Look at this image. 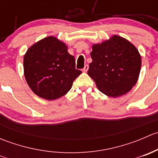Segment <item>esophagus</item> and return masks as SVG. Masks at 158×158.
Masks as SVG:
<instances>
[{
	"instance_id": "esophagus-1",
	"label": "esophagus",
	"mask_w": 158,
	"mask_h": 158,
	"mask_svg": "<svg viewBox=\"0 0 158 158\" xmlns=\"http://www.w3.org/2000/svg\"><path fill=\"white\" fill-rule=\"evenodd\" d=\"M89 69V66L88 65H85V66H84V68L82 69V72H84V73H86L87 71H88Z\"/></svg>"
}]
</instances>
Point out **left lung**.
<instances>
[{
    "mask_svg": "<svg viewBox=\"0 0 158 158\" xmlns=\"http://www.w3.org/2000/svg\"><path fill=\"white\" fill-rule=\"evenodd\" d=\"M88 75L97 88L109 97L128 93L138 82L141 56L125 38L113 35L101 44H93Z\"/></svg>",
    "mask_w": 158,
    "mask_h": 158,
    "instance_id": "1",
    "label": "left lung"
}]
</instances>
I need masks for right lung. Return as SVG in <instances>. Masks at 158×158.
Returning a JSON list of instances; mask_svg holds the SVG:
<instances>
[{
  "label": "right lung",
  "instance_id": "obj_1",
  "mask_svg": "<svg viewBox=\"0 0 158 158\" xmlns=\"http://www.w3.org/2000/svg\"><path fill=\"white\" fill-rule=\"evenodd\" d=\"M67 46L55 36H47L32 45L23 57L25 79L40 98L54 100L66 95L82 73L76 69Z\"/></svg>",
  "mask_w": 158,
  "mask_h": 158
}]
</instances>
